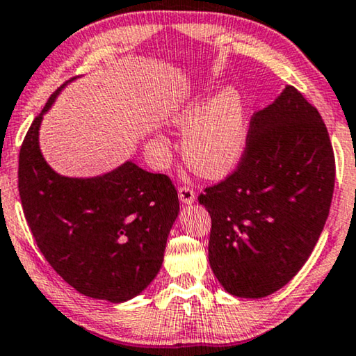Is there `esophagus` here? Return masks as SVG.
<instances>
[{
  "label": "esophagus",
  "mask_w": 356,
  "mask_h": 356,
  "mask_svg": "<svg viewBox=\"0 0 356 356\" xmlns=\"http://www.w3.org/2000/svg\"><path fill=\"white\" fill-rule=\"evenodd\" d=\"M179 198H181V202L184 203V205H191V203L195 202L197 195L191 187H181L179 188Z\"/></svg>",
  "instance_id": "34e87169"
}]
</instances>
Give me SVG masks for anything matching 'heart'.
I'll return each mask as SVG.
<instances>
[{"mask_svg":"<svg viewBox=\"0 0 356 356\" xmlns=\"http://www.w3.org/2000/svg\"><path fill=\"white\" fill-rule=\"evenodd\" d=\"M170 123L187 129L182 138L186 163L203 177H222L234 169L248 145V108L233 88L216 96L205 89L170 113Z\"/></svg>","mask_w":356,"mask_h":356,"instance_id":"heart-1","label":"heart"}]
</instances>
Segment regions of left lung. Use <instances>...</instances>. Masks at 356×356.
I'll return each instance as SVG.
<instances>
[{
	"mask_svg": "<svg viewBox=\"0 0 356 356\" xmlns=\"http://www.w3.org/2000/svg\"><path fill=\"white\" fill-rule=\"evenodd\" d=\"M335 159L316 107L293 86L250 118L238 169L207 187L208 260L233 296L265 298L300 272L324 229Z\"/></svg>",
	"mask_w": 356,
	"mask_h": 356,
	"instance_id": "obj_1",
	"label": "left lung"
}]
</instances>
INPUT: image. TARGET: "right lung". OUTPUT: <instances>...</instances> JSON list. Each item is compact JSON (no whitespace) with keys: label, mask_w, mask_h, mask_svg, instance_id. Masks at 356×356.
<instances>
[{"label":"right lung","mask_w":356,"mask_h":356,"mask_svg":"<svg viewBox=\"0 0 356 356\" xmlns=\"http://www.w3.org/2000/svg\"><path fill=\"white\" fill-rule=\"evenodd\" d=\"M70 83V81H68ZM34 118L19 153V195L27 225L47 262L84 296L123 302L158 275L179 198L164 174L131 161L96 177H66L50 168Z\"/></svg>","instance_id":"add662e5"}]
</instances>
